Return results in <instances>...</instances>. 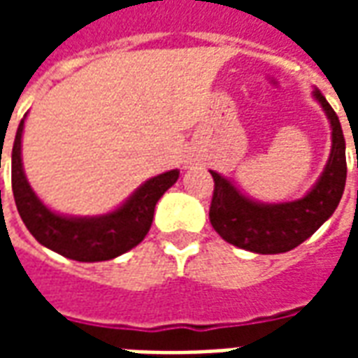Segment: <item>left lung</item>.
I'll use <instances>...</instances> for the list:
<instances>
[{
	"instance_id": "obj_1",
	"label": "left lung",
	"mask_w": 358,
	"mask_h": 358,
	"mask_svg": "<svg viewBox=\"0 0 358 358\" xmlns=\"http://www.w3.org/2000/svg\"><path fill=\"white\" fill-rule=\"evenodd\" d=\"M313 97L320 103L330 122L331 149L320 178L301 199L284 203L255 201L241 194L222 174L210 171L215 180L210 224L222 240L236 248L259 255L292 251L308 240L338 209L347 178L345 138L336 110L320 90L315 88Z\"/></svg>"
}]
</instances>
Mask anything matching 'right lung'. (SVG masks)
Here are the masks:
<instances>
[{"instance_id":"obj_1","label":"right lung","mask_w":358,"mask_h":358,"mask_svg":"<svg viewBox=\"0 0 358 358\" xmlns=\"http://www.w3.org/2000/svg\"><path fill=\"white\" fill-rule=\"evenodd\" d=\"M22 130L24 118L20 120L11 153V184L17 210L28 232L43 248L59 255L80 261L99 263L110 261L136 248L148 236L157 201L180 176L178 169L157 174L143 182L117 209L95 215V217H71L51 210L34 194L22 169Z\"/></svg>"}]
</instances>
